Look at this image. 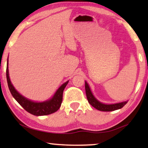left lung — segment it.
Wrapping results in <instances>:
<instances>
[{"instance_id":"8db88e82","label":"left lung","mask_w":148,"mask_h":148,"mask_svg":"<svg viewBox=\"0 0 148 148\" xmlns=\"http://www.w3.org/2000/svg\"><path fill=\"white\" fill-rule=\"evenodd\" d=\"M85 88H86V96L88 98V102L92 105L93 107L96 108L97 110L100 111H104V112H109V111H113L118 110L123 108L125 104L127 103V101L125 102L116 103V104H105L103 103L99 102L97 99L95 98L94 95H93L92 91H91L90 87H89L88 83L86 82L85 84Z\"/></svg>"}]
</instances>
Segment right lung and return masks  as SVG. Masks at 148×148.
Instances as JSON below:
<instances>
[{
  "label": "right lung",
  "mask_w": 148,
  "mask_h": 148,
  "mask_svg": "<svg viewBox=\"0 0 148 148\" xmlns=\"http://www.w3.org/2000/svg\"><path fill=\"white\" fill-rule=\"evenodd\" d=\"M6 75H7L8 86H9V90L12 96L27 112H29L32 114L35 115V116H44V115H48L55 112L59 109L62 101L63 91L67 85L69 81L62 84L58 89L53 97L50 98V100L42 102H36L28 100L25 97H23L14 88L9 78V69H8V60Z\"/></svg>",
  "instance_id": "add662e5"
}]
</instances>
